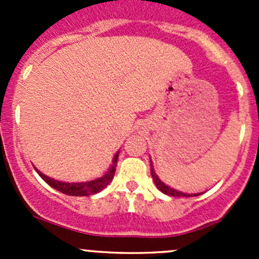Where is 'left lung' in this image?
I'll use <instances>...</instances> for the list:
<instances>
[{
  "mask_svg": "<svg viewBox=\"0 0 259 259\" xmlns=\"http://www.w3.org/2000/svg\"><path fill=\"white\" fill-rule=\"evenodd\" d=\"M150 163H151V160H150ZM150 171H151V177H153V180H154V183H155L156 188H158L161 193H164V194L170 195V197H197V195L203 194V193H193V194H188V193L178 192V190L173 189V188H170V187H168L166 184H164V183L159 179V177L156 176L155 171H154L153 165H151Z\"/></svg>",
  "mask_w": 259,
  "mask_h": 259,
  "instance_id": "1",
  "label": "left lung"
}]
</instances>
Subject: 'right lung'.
Returning a JSON list of instances; mask_svg holds the SVG:
<instances>
[{"label": "right lung", "mask_w": 259, "mask_h": 259, "mask_svg": "<svg viewBox=\"0 0 259 259\" xmlns=\"http://www.w3.org/2000/svg\"><path fill=\"white\" fill-rule=\"evenodd\" d=\"M117 158H119V151L115 154L113 163H111L110 168L106 171L104 176H101L100 178H96L94 180H89V182H81V183H66V182H60V180H55L50 177L45 176V174L41 173L40 170L36 169L38 176L41 177L46 183L52 187L54 189L59 190V192L64 193L67 195H74V197H85V195H93L96 193L101 192L104 188H106L109 185V183L111 182L114 178L115 169H116L117 164Z\"/></svg>", "instance_id": "add662e5"}]
</instances>
